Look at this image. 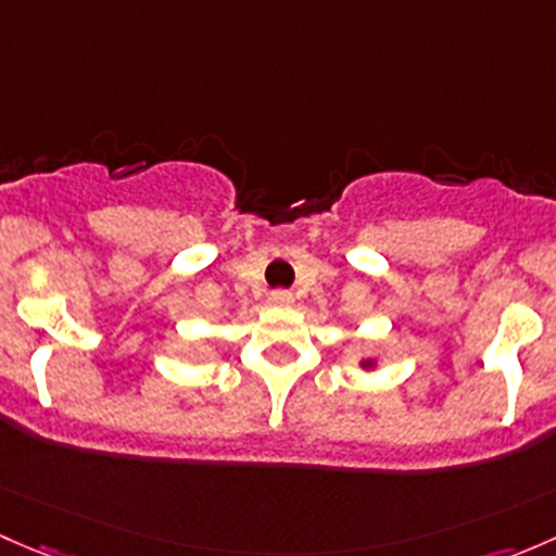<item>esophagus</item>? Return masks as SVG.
<instances>
[{"instance_id": "obj_1", "label": "esophagus", "mask_w": 556, "mask_h": 556, "mask_svg": "<svg viewBox=\"0 0 556 556\" xmlns=\"http://www.w3.org/2000/svg\"><path fill=\"white\" fill-rule=\"evenodd\" d=\"M270 302H273V305L286 307V305H291V302H294V294H291L289 289H276L270 294Z\"/></svg>"}]
</instances>
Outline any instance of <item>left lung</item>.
Listing matches in <instances>:
<instances>
[{"mask_svg": "<svg viewBox=\"0 0 556 556\" xmlns=\"http://www.w3.org/2000/svg\"><path fill=\"white\" fill-rule=\"evenodd\" d=\"M362 366H364V369H369V366H375V362L369 358V362H362Z\"/></svg>", "mask_w": 556, "mask_h": 556, "instance_id": "8db88e82", "label": "left lung"}]
</instances>
